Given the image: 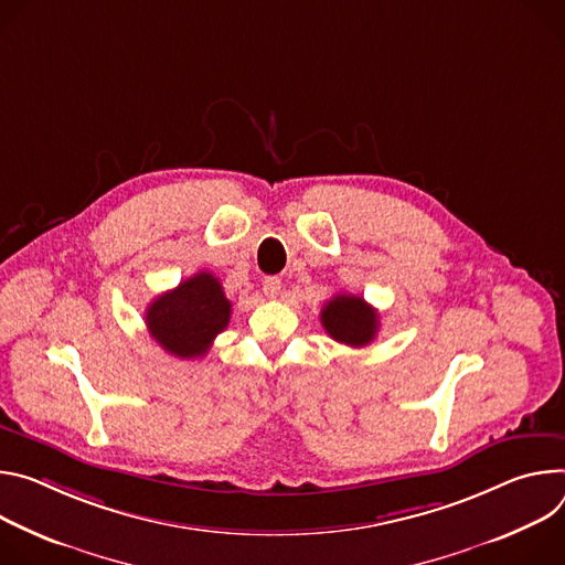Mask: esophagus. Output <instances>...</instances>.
I'll use <instances>...</instances> for the list:
<instances>
[{
	"label": "esophagus",
	"mask_w": 565,
	"mask_h": 565,
	"mask_svg": "<svg viewBox=\"0 0 565 565\" xmlns=\"http://www.w3.org/2000/svg\"><path fill=\"white\" fill-rule=\"evenodd\" d=\"M280 287H282V280H280L278 276H267L265 282H263V289H265V294H267L269 298H278Z\"/></svg>",
	"instance_id": "34e87169"
}]
</instances>
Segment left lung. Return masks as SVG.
<instances>
[{"mask_svg":"<svg viewBox=\"0 0 565 565\" xmlns=\"http://www.w3.org/2000/svg\"><path fill=\"white\" fill-rule=\"evenodd\" d=\"M321 323L334 341L352 348L372 343L380 332L377 309L352 294H339L328 300L321 309Z\"/></svg>","mask_w":565,"mask_h":565,"instance_id":"left-lung-1","label":"left lung"}]
</instances>
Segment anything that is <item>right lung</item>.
<instances>
[{
  "label": "right lung",
  "instance_id": "obj_1",
  "mask_svg": "<svg viewBox=\"0 0 565 565\" xmlns=\"http://www.w3.org/2000/svg\"><path fill=\"white\" fill-rule=\"evenodd\" d=\"M228 321L231 300L222 282L209 271H200L157 296L146 311L150 337L179 359L204 356Z\"/></svg>",
  "mask_w": 565,
  "mask_h": 565
}]
</instances>
